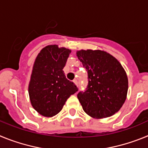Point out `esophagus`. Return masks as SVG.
<instances>
[{"label":"esophagus","mask_w":148,"mask_h":148,"mask_svg":"<svg viewBox=\"0 0 148 148\" xmlns=\"http://www.w3.org/2000/svg\"><path fill=\"white\" fill-rule=\"evenodd\" d=\"M73 82L75 83V84L77 86V87H78V81H77V80H74V81H73Z\"/></svg>","instance_id":"obj_1"}]
</instances>
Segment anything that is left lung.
<instances>
[{
	"mask_svg": "<svg viewBox=\"0 0 148 148\" xmlns=\"http://www.w3.org/2000/svg\"><path fill=\"white\" fill-rule=\"evenodd\" d=\"M78 59L87 72L85 91L77 95L84 111L91 117L103 119L117 113L126 100L127 76L118 60L101 50H80Z\"/></svg>",
	"mask_w": 148,
	"mask_h": 148,
	"instance_id": "left-lung-1",
	"label": "left lung"
}]
</instances>
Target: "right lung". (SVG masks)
<instances>
[{
	"label": "right lung",
	"instance_id": "add662e5",
	"mask_svg": "<svg viewBox=\"0 0 148 148\" xmlns=\"http://www.w3.org/2000/svg\"><path fill=\"white\" fill-rule=\"evenodd\" d=\"M70 53L57 45L47 46L34 63L29 84L30 101L34 109L46 117L58 114L68 98L78 91L63 70Z\"/></svg>",
	"mask_w": 148,
	"mask_h": 148
}]
</instances>
